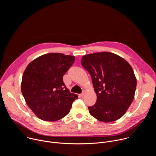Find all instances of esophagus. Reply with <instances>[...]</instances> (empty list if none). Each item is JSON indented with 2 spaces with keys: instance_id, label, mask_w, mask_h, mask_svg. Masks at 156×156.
<instances>
[{
  "instance_id": "34e87169",
  "label": "esophagus",
  "mask_w": 156,
  "mask_h": 156,
  "mask_svg": "<svg viewBox=\"0 0 156 156\" xmlns=\"http://www.w3.org/2000/svg\"><path fill=\"white\" fill-rule=\"evenodd\" d=\"M85 94H86V91H85V90H83V93L80 94V96H84Z\"/></svg>"
}]
</instances>
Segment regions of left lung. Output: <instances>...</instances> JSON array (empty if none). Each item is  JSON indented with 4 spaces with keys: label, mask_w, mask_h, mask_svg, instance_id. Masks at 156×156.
Segmentation results:
<instances>
[{
    "label": "left lung",
    "mask_w": 156,
    "mask_h": 156,
    "mask_svg": "<svg viewBox=\"0 0 156 156\" xmlns=\"http://www.w3.org/2000/svg\"><path fill=\"white\" fill-rule=\"evenodd\" d=\"M81 65L91 76L96 104L89 112L97 120L112 122L120 119L135 97L136 78L129 63L108 52L83 55Z\"/></svg>",
    "instance_id": "left-lung-1"
}]
</instances>
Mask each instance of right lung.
Instances as JSON below:
<instances>
[{
    "instance_id": "right-lung-1",
    "label": "right lung",
    "mask_w": 156,
    "mask_h": 156,
    "mask_svg": "<svg viewBox=\"0 0 156 156\" xmlns=\"http://www.w3.org/2000/svg\"><path fill=\"white\" fill-rule=\"evenodd\" d=\"M75 59L72 55L49 53L35 58L27 66L22 76L21 93L39 119L55 122L70 112L78 95L66 88L63 76Z\"/></svg>"
}]
</instances>
